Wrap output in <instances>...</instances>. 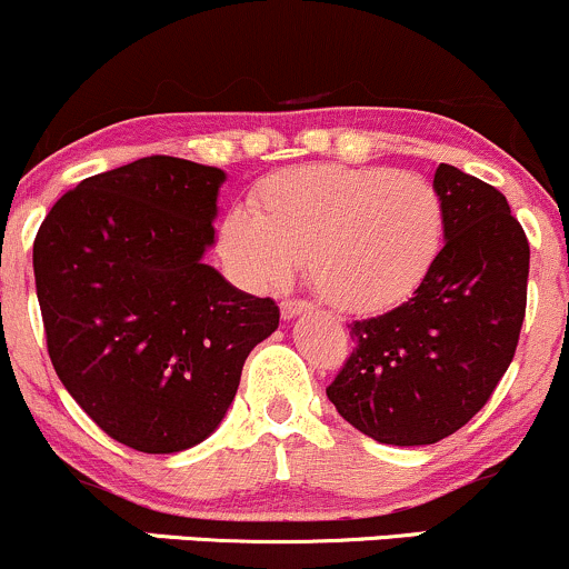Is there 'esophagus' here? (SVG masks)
Returning <instances> with one entry per match:
<instances>
[{"mask_svg":"<svg viewBox=\"0 0 569 569\" xmlns=\"http://www.w3.org/2000/svg\"><path fill=\"white\" fill-rule=\"evenodd\" d=\"M307 310H310V305L302 302V299H283V302H280V316H283V321H291V318L302 316Z\"/></svg>","mask_w":569,"mask_h":569,"instance_id":"34e87169","label":"esophagus"}]
</instances>
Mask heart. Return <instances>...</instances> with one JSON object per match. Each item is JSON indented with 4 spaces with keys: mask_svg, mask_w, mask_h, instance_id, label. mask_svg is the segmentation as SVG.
Here are the masks:
<instances>
[{
    "mask_svg": "<svg viewBox=\"0 0 569 569\" xmlns=\"http://www.w3.org/2000/svg\"><path fill=\"white\" fill-rule=\"evenodd\" d=\"M447 243V202L420 173L369 166H299L259 184L253 211L219 227L227 267L253 289H278L297 262L326 305L375 316L426 286Z\"/></svg>",
    "mask_w": 569,
    "mask_h": 569,
    "instance_id": "1",
    "label": "heart"
}]
</instances>
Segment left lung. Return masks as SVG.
<instances>
[{
  "mask_svg": "<svg viewBox=\"0 0 569 569\" xmlns=\"http://www.w3.org/2000/svg\"><path fill=\"white\" fill-rule=\"evenodd\" d=\"M447 243L409 302L352 321L350 358L326 388L339 415L393 447L460 430L513 361L527 307L530 243L495 187L441 162Z\"/></svg>",
  "mask_w": 569,
  "mask_h": 569,
  "instance_id": "left-lung-1",
  "label": "left lung"
}]
</instances>
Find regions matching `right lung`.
<instances>
[{"mask_svg": "<svg viewBox=\"0 0 569 569\" xmlns=\"http://www.w3.org/2000/svg\"><path fill=\"white\" fill-rule=\"evenodd\" d=\"M221 168L141 158L90 176L34 240L37 299L58 380L103 433L147 455L219 428L248 352L280 310L202 262Z\"/></svg>", "mask_w": 569, "mask_h": 569, "instance_id": "right-lung-1", "label": "right lung"}]
</instances>
